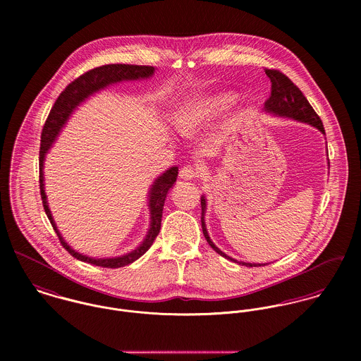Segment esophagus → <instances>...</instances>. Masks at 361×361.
<instances>
[{
  "mask_svg": "<svg viewBox=\"0 0 361 361\" xmlns=\"http://www.w3.org/2000/svg\"><path fill=\"white\" fill-rule=\"evenodd\" d=\"M200 175V169L196 168V166H192V165H186L180 169L179 172V176L185 180H192L195 178H197Z\"/></svg>",
  "mask_w": 361,
  "mask_h": 361,
  "instance_id": "1",
  "label": "esophagus"
}]
</instances>
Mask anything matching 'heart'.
Instances as JSON below:
<instances>
[{"instance_id":"1","label":"heart","mask_w":361,"mask_h":361,"mask_svg":"<svg viewBox=\"0 0 361 361\" xmlns=\"http://www.w3.org/2000/svg\"><path fill=\"white\" fill-rule=\"evenodd\" d=\"M235 102L236 94L226 90L197 96L180 108L176 118V126L182 135L192 136Z\"/></svg>"}]
</instances>
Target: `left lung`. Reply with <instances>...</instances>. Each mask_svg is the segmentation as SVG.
I'll list each match as a JSON object with an SVG mask.
<instances>
[{
  "label": "left lung",
  "mask_w": 361,
  "mask_h": 361,
  "mask_svg": "<svg viewBox=\"0 0 361 361\" xmlns=\"http://www.w3.org/2000/svg\"><path fill=\"white\" fill-rule=\"evenodd\" d=\"M265 73L271 80V96L264 104V109L274 115L292 118V119L309 123L311 126H315L317 129H319L322 133H325L321 118L317 115L314 108L310 105L307 99L302 93V90L286 75H283L282 72H279L276 69H265ZM204 212H206V199L203 196L202 197V228H203V233H204V238H206L208 245L222 257L228 258L231 261H236V259L226 256L225 253H222L211 242L208 232H207L206 224H204ZM239 264H243L246 267L265 265V264H252V262H239Z\"/></svg>",
  "instance_id": "8db88e82"
}]
</instances>
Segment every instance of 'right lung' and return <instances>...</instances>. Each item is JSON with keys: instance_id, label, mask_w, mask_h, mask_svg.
Returning <instances> with one entry per match:
<instances>
[{"instance_id": "add662e5", "label": "right lung", "mask_w": 361, "mask_h": 361, "mask_svg": "<svg viewBox=\"0 0 361 361\" xmlns=\"http://www.w3.org/2000/svg\"><path fill=\"white\" fill-rule=\"evenodd\" d=\"M154 66H146V65H129V63H111L103 65L94 69H90L89 72L80 75L78 79H75L72 83H69L65 90L58 96L55 104L52 105L51 111L49 114V118L44 123L43 132H42V145H40V157H39V165H40V195L43 200L44 211L51 222L52 228L55 233L59 238L61 245L63 249L75 258L99 265L104 268H119L129 265L130 262L136 261L142 257L153 245L157 235L161 229V218H162V208L168 195V190L173 186L178 176V166H172L168 171H165L158 179H155L154 185L150 189L149 193V207H150V229L146 236V239L142 242V245L121 257L114 258H93L83 256L73 249L69 247V245L63 240L59 231L56 229V225L52 219L51 211L47 204V196L44 192V176H43V165L47 152L50 150L54 140L56 139L59 130L66 123L69 115L73 112V109L80 103H83L89 96L97 93L104 87L123 82V80H137V79H147L154 73Z\"/></svg>"}]
</instances>
